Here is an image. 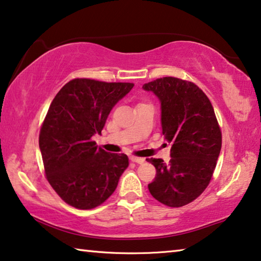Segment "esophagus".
I'll return each mask as SVG.
<instances>
[{"mask_svg": "<svg viewBox=\"0 0 261 261\" xmlns=\"http://www.w3.org/2000/svg\"><path fill=\"white\" fill-rule=\"evenodd\" d=\"M130 161L132 162H135V163H139V164H142L144 162V159L142 158H136V156H130Z\"/></svg>", "mask_w": 261, "mask_h": 261, "instance_id": "esophagus-1", "label": "esophagus"}]
</instances>
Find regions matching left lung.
Returning a JSON list of instances; mask_svg holds the SVG:
<instances>
[{
    "label": "left lung",
    "instance_id": "8db88e82",
    "mask_svg": "<svg viewBox=\"0 0 261 261\" xmlns=\"http://www.w3.org/2000/svg\"><path fill=\"white\" fill-rule=\"evenodd\" d=\"M161 102L162 134L170 161L147 159L156 168L151 196L170 207L195 200L206 189L222 148V132L209 98L194 83L163 77L144 84Z\"/></svg>",
    "mask_w": 261,
    "mask_h": 261
}]
</instances>
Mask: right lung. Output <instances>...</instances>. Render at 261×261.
Wrapping results in <instances>:
<instances>
[{
    "instance_id": "1",
    "label": "right lung",
    "mask_w": 261,
    "mask_h": 261,
    "mask_svg": "<svg viewBox=\"0 0 261 261\" xmlns=\"http://www.w3.org/2000/svg\"><path fill=\"white\" fill-rule=\"evenodd\" d=\"M133 86L77 78L52 100L39 133V149L47 181L69 205L93 209L117 189L129 164L127 155L107 153L92 138L101 134L112 108Z\"/></svg>"
}]
</instances>
